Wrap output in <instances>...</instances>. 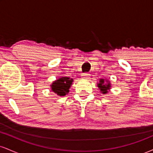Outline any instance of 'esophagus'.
Here are the masks:
<instances>
[{
	"mask_svg": "<svg viewBox=\"0 0 153 153\" xmlns=\"http://www.w3.org/2000/svg\"><path fill=\"white\" fill-rule=\"evenodd\" d=\"M89 75L88 73H83V74L82 75V77L83 78H85V79H88L89 78Z\"/></svg>",
	"mask_w": 153,
	"mask_h": 153,
	"instance_id": "1",
	"label": "esophagus"
}]
</instances>
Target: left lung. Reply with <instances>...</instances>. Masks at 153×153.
I'll return each mask as SVG.
<instances>
[{
	"label": "left lung",
	"mask_w": 153,
	"mask_h": 153,
	"mask_svg": "<svg viewBox=\"0 0 153 153\" xmlns=\"http://www.w3.org/2000/svg\"><path fill=\"white\" fill-rule=\"evenodd\" d=\"M104 79H100L99 80V82L97 84L98 87L99 88L100 91H101V92L103 94H106L108 92V90L110 89L111 88V84L109 81H108V80H105L107 82V84H105V81H104Z\"/></svg>",
	"instance_id": "obj_1"
}]
</instances>
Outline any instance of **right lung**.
Segmentation results:
<instances>
[{
	"label": "right lung",
	"instance_id": "add662e5",
	"mask_svg": "<svg viewBox=\"0 0 153 153\" xmlns=\"http://www.w3.org/2000/svg\"><path fill=\"white\" fill-rule=\"evenodd\" d=\"M73 80L68 77H62L52 82L50 85L52 91L59 96H64L69 93Z\"/></svg>",
	"mask_w": 153,
	"mask_h": 153
}]
</instances>
